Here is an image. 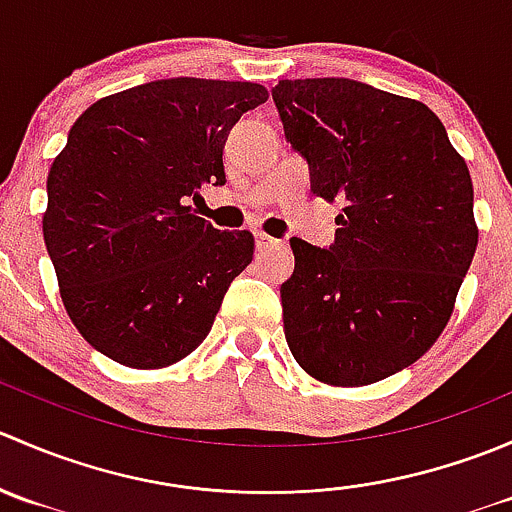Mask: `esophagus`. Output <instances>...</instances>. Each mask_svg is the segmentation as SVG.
I'll return each instance as SVG.
<instances>
[{
  "label": "esophagus",
  "mask_w": 512,
  "mask_h": 512,
  "mask_svg": "<svg viewBox=\"0 0 512 512\" xmlns=\"http://www.w3.org/2000/svg\"><path fill=\"white\" fill-rule=\"evenodd\" d=\"M255 242H257V250H260V252H265V250H272V247H277V245H280V242H277L275 237L265 235V232H257V235H255Z\"/></svg>",
  "instance_id": "34e87169"
}]
</instances>
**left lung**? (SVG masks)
Masks as SVG:
<instances>
[{
    "label": "left lung",
    "mask_w": 512,
    "mask_h": 512,
    "mask_svg": "<svg viewBox=\"0 0 512 512\" xmlns=\"http://www.w3.org/2000/svg\"><path fill=\"white\" fill-rule=\"evenodd\" d=\"M312 193L344 200L329 250L292 237L282 285L297 364L332 386H366L441 337L478 245L466 160L421 101L352 79L272 89Z\"/></svg>",
    "instance_id": "left-lung-1"
}]
</instances>
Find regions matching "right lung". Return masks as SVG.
Masks as SVG:
<instances>
[{"mask_svg":"<svg viewBox=\"0 0 512 512\" xmlns=\"http://www.w3.org/2000/svg\"><path fill=\"white\" fill-rule=\"evenodd\" d=\"M265 101L250 81L180 76L101 98L71 126L41 227L61 302L96 352L163 369L208 337L255 237L215 230L188 203L225 183L227 133Z\"/></svg>","mask_w":512,"mask_h":512,"instance_id":"add662e5","label":"right lung"}]
</instances>
